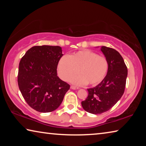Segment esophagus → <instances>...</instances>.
Returning <instances> with one entry per match:
<instances>
[{
  "instance_id": "esophagus-1",
  "label": "esophagus",
  "mask_w": 146,
  "mask_h": 146,
  "mask_svg": "<svg viewBox=\"0 0 146 146\" xmlns=\"http://www.w3.org/2000/svg\"><path fill=\"white\" fill-rule=\"evenodd\" d=\"M71 89H72V90H78V87H76V86H71Z\"/></svg>"
}]
</instances>
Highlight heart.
Returning a JSON list of instances; mask_svg holds the SVG:
<instances>
[{"label":"heart","mask_w":146,"mask_h":146,"mask_svg":"<svg viewBox=\"0 0 146 146\" xmlns=\"http://www.w3.org/2000/svg\"><path fill=\"white\" fill-rule=\"evenodd\" d=\"M71 79L76 85L96 86L102 82L108 71V62L106 57L88 49L78 51L70 56H64L58 61L57 71L63 80Z\"/></svg>","instance_id":"heart-1"}]
</instances>
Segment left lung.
Masks as SVG:
<instances>
[{
  "label": "left lung",
  "mask_w": 146,
  "mask_h": 146,
  "mask_svg": "<svg viewBox=\"0 0 146 146\" xmlns=\"http://www.w3.org/2000/svg\"><path fill=\"white\" fill-rule=\"evenodd\" d=\"M108 62V71L102 82L88 89V96L81 102L84 110L94 115L110 110L122 97L125 90L127 69L122 56L115 49L101 46Z\"/></svg>",
  "instance_id": "obj_1"
}]
</instances>
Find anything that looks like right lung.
I'll return each mask as SVG.
<instances>
[{
	"mask_svg": "<svg viewBox=\"0 0 146 146\" xmlns=\"http://www.w3.org/2000/svg\"><path fill=\"white\" fill-rule=\"evenodd\" d=\"M60 46H36L27 51L19 63L18 85L24 100L40 113L57 109L70 86L57 76Z\"/></svg>",
	"mask_w": 146,
	"mask_h": 146,
	"instance_id": "right-lung-1",
	"label": "right lung"
}]
</instances>
